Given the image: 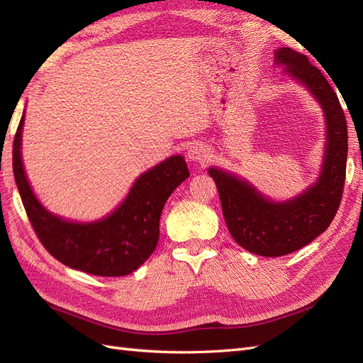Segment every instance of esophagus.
Instances as JSON below:
<instances>
[{"label":"esophagus","mask_w":363,"mask_h":363,"mask_svg":"<svg viewBox=\"0 0 363 363\" xmlns=\"http://www.w3.org/2000/svg\"><path fill=\"white\" fill-rule=\"evenodd\" d=\"M188 159L192 162V163H206L208 160V148L204 145V144H196L191 145L189 150H188Z\"/></svg>","instance_id":"34e87169"}]
</instances>
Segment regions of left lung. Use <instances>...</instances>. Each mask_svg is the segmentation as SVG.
<instances>
[{"label": "left lung", "instance_id": "1", "mask_svg": "<svg viewBox=\"0 0 363 363\" xmlns=\"http://www.w3.org/2000/svg\"><path fill=\"white\" fill-rule=\"evenodd\" d=\"M274 65L306 87L323 111L325 142L316 180L295 196L276 201L242 175L218 167L207 169L216 183L230 235L240 247L263 257L289 255L325 232L342 196L348 151L344 111L321 71L288 47L274 50Z\"/></svg>", "mask_w": 363, "mask_h": 363}]
</instances>
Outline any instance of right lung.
Masks as SVG:
<instances>
[{"label":"right lung","instance_id":"1","mask_svg":"<svg viewBox=\"0 0 363 363\" xmlns=\"http://www.w3.org/2000/svg\"><path fill=\"white\" fill-rule=\"evenodd\" d=\"M26 111L13 140V174L30 223L50 255L63 265L101 277L128 276L156 250L162 208L189 177L182 155L142 172L125 199L95 221H72L50 212L36 196L23 162Z\"/></svg>","mask_w":363,"mask_h":363}]
</instances>
